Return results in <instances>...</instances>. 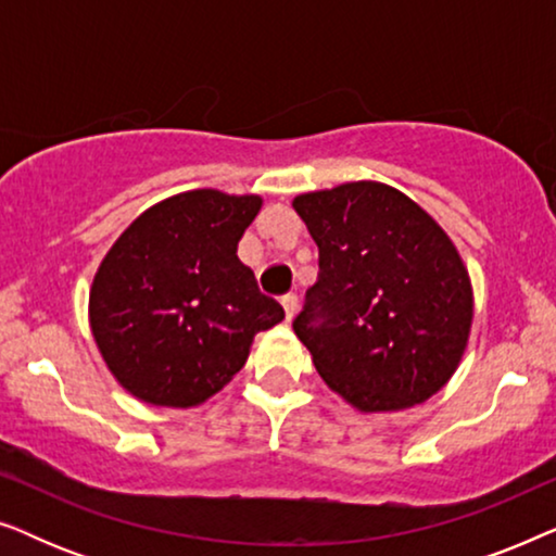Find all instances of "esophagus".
I'll use <instances>...</instances> for the list:
<instances>
[{
    "mask_svg": "<svg viewBox=\"0 0 556 556\" xmlns=\"http://www.w3.org/2000/svg\"><path fill=\"white\" fill-rule=\"evenodd\" d=\"M280 303H283V308H286V318L291 321V318L295 316V311H299V295L286 293L283 299H280Z\"/></svg>",
    "mask_w": 556,
    "mask_h": 556,
    "instance_id": "obj_1",
    "label": "esophagus"
}]
</instances>
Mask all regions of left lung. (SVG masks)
Instances as JSON below:
<instances>
[{
    "label": "left lung",
    "mask_w": 556,
    "mask_h": 556,
    "mask_svg": "<svg viewBox=\"0 0 556 556\" xmlns=\"http://www.w3.org/2000/svg\"><path fill=\"white\" fill-rule=\"evenodd\" d=\"M318 245V280L293 331L333 392L362 413L432 397L473 321L468 270L428 212L379 181L293 200Z\"/></svg>",
    "instance_id": "1"
}]
</instances>
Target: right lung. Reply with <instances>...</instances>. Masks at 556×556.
<instances>
[{
	"instance_id": "obj_1",
	"label": "right lung",
	"mask_w": 556,
	"mask_h": 556,
	"mask_svg": "<svg viewBox=\"0 0 556 556\" xmlns=\"http://www.w3.org/2000/svg\"><path fill=\"white\" fill-rule=\"evenodd\" d=\"M261 197L194 189L136 217L90 288V329L113 377L149 405L192 407L242 369L257 331L283 321L240 263Z\"/></svg>"
}]
</instances>
